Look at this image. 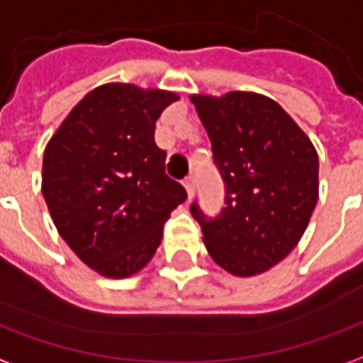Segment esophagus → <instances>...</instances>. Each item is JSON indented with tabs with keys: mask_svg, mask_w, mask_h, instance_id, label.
I'll list each match as a JSON object with an SVG mask.
<instances>
[{
	"mask_svg": "<svg viewBox=\"0 0 363 363\" xmlns=\"http://www.w3.org/2000/svg\"><path fill=\"white\" fill-rule=\"evenodd\" d=\"M182 184H184V189H186V196H189V200H190V198L194 196V190H196L194 179H192V177H189V179L182 182Z\"/></svg>",
	"mask_w": 363,
	"mask_h": 363,
	"instance_id": "1",
	"label": "esophagus"
}]
</instances>
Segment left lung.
Wrapping results in <instances>:
<instances>
[{
    "mask_svg": "<svg viewBox=\"0 0 363 363\" xmlns=\"http://www.w3.org/2000/svg\"><path fill=\"white\" fill-rule=\"evenodd\" d=\"M225 182V208L202 228L213 262L239 278L267 272L294 251L319 200L317 150L274 99L251 91L190 95Z\"/></svg>",
    "mask_w": 363,
    "mask_h": 363,
    "instance_id": "obj_1",
    "label": "left lung"
}]
</instances>
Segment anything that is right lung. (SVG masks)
Here are the masks:
<instances>
[{
    "label": "right lung",
    "instance_id": "obj_1",
    "mask_svg": "<svg viewBox=\"0 0 363 363\" xmlns=\"http://www.w3.org/2000/svg\"><path fill=\"white\" fill-rule=\"evenodd\" d=\"M179 99L173 91L104 83L46 143L43 194L52 221L77 259L104 278L140 272L171 212L186 200L155 143V122Z\"/></svg>",
    "mask_w": 363,
    "mask_h": 363
}]
</instances>
